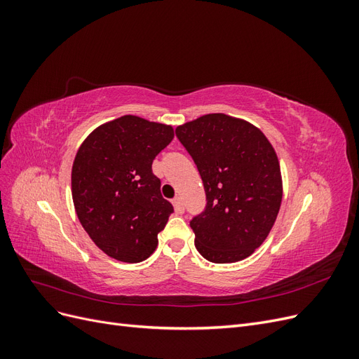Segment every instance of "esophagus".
<instances>
[{"instance_id":"obj_1","label":"esophagus","mask_w":359,"mask_h":359,"mask_svg":"<svg viewBox=\"0 0 359 359\" xmlns=\"http://www.w3.org/2000/svg\"><path fill=\"white\" fill-rule=\"evenodd\" d=\"M172 203H173V208H175V212L177 214H182L184 212V203H182V199L181 198H175L172 201Z\"/></svg>"}]
</instances>
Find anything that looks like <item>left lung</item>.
<instances>
[{"label":"left lung","instance_id":"8db88e82","mask_svg":"<svg viewBox=\"0 0 359 359\" xmlns=\"http://www.w3.org/2000/svg\"><path fill=\"white\" fill-rule=\"evenodd\" d=\"M203 182L205 210L190 227L210 262L232 264L265 241L281 203V175L273 145L259 128L224 114L177 127Z\"/></svg>","mask_w":359,"mask_h":359}]
</instances>
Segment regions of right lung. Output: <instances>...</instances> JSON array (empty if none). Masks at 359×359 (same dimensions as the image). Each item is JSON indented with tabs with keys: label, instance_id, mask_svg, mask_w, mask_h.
Instances as JSON below:
<instances>
[{
	"label": "right lung",
	"instance_id": "obj_1",
	"mask_svg": "<svg viewBox=\"0 0 359 359\" xmlns=\"http://www.w3.org/2000/svg\"><path fill=\"white\" fill-rule=\"evenodd\" d=\"M173 139L170 126L124 115L97 127L72 169L76 214L94 244L116 260L154 253L173 206L161 196L153 160Z\"/></svg>",
	"mask_w": 359,
	"mask_h": 359
}]
</instances>
